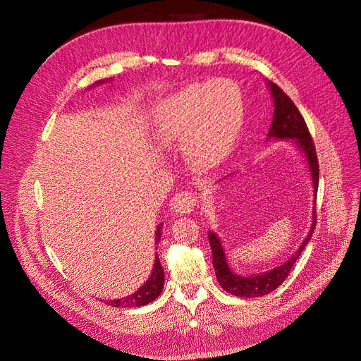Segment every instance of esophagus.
<instances>
[{
    "label": "esophagus",
    "mask_w": 361,
    "mask_h": 361,
    "mask_svg": "<svg viewBox=\"0 0 361 361\" xmlns=\"http://www.w3.org/2000/svg\"><path fill=\"white\" fill-rule=\"evenodd\" d=\"M196 203H197V197L195 195L188 193V192H181L173 197L171 207H173L174 212L184 215V214H190L195 209Z\"/></svg>",
    "instance_id": "obj_1"
}]
</instances>
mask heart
<instances>
[{
  "label": "heart",
  "mask_w": 361,
  "mask_h": 361,
  "mask_svg": "<svg viewBox=\"0 0 361 361\" xmlns=\"http://www.w3.org/2000/svg\"><path fill=\"white\" fill-rule=\"evenodd\" d=\"M243 97L226 79L195 83L166 98L158 130L166 142L187 143L192 162L211 168L226 155L243 124Z\"/></svg>",
  "instance_id": "1"
}]
</instances>
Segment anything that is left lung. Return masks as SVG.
Masks as SVG:
<instances>
[{"mask_svg": "<svg viewBox=\"0 0 361 361\" xmlns=\"http://www.w3.org/2000/svg\"><path fill=\"white\" fill-rule=\"evenodd\" d=\"M268 86L271 89V94H272L274 105H275L274 120H272V126L268 133V139H278V140L291 139V140H294L295 146L300 149V152L305 155V158L307 161L309 171L312 176V183H313V192L316 196L317 185H319V164H317L314 143L310 136V131L306 126V121L301 117L300 111L297 109L295 104L291 101V98L287 93H283V90L272 82H268ZM312 219H313L312 226H310V231H309L306 240L301 243L300 249L288 260L283 262L281 267L271 269L269 272H263V274L250 275V276H241L238 274H234L230 269L219 237L214 231L207 233L211 249H212L214 268H215V274H216L219 286L226 293H230L237 297H245V298L262 297V295H267V294L272 293L274 290H276L281 283L286 281V278L288 276V274L293 268V264L297 262V259L301 256V252L305 250L306 244L310 241L313 230L316 226V211H313Z\"/></svg>", "mask_w": 361, "mask_h": 361, "instance_id": "left-lung-1", "label": "left lung"}]
</instances>
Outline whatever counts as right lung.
Masks as SVG:
<instances>
[{"mask_svg":"<svg viewBox=\"0 0 361 361\" xmlns=\"http://www.w3.org/2000/svg\"><path fill=\"white\" fill-rule=\"evenodd\" d=\"M104 80L97 82V85H99ZM162 225L164 224H159L157 231H155V243L157 244H159L161 237H162ZM164 276H165V274H164V269L161 267L159 256L157 255L155 256V263H154V269H152L150 278L143 283V286L136 293H133L131 295H127V297H123V298L108 300L105 302L108 306L120 307V309H126V307L131 309V307H139V306L149 305V302L154 301L161 294V291L164 288Z\"/></svg>","mask_w":361,"mask_h":361,"instance_id":"add662e5","label":"right lung"}]
</instances>
